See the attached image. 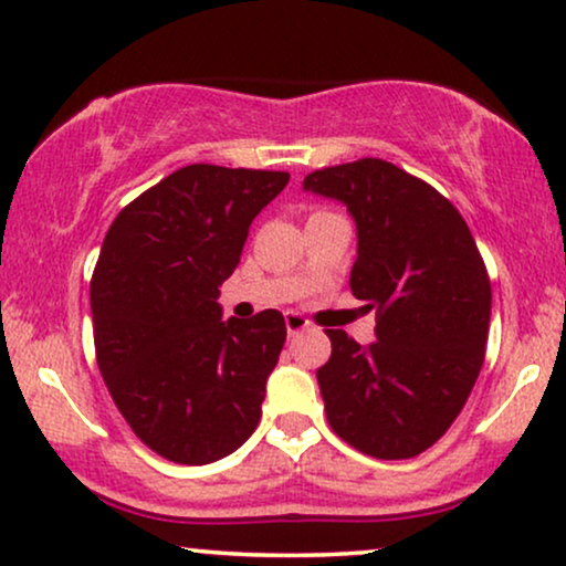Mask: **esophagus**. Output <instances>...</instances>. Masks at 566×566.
Returning <instances> with one entry per match:
<instances>
[{"label": "esophagus", "instance_id": "34e87169", "mask_svg": "<svg viewBox=\"0 0 566 566\" xmlns=\"http://www.w3.org/2000/svg\"><path fill=\"white\" fill-rule=\"evenodd\" d=\"M284 324H287L290 336H297L300 332H305V328H311V321H307L305 316H300V313H295V311L284 313Z\"/></svg>", "mask_w": 566, "mask_h": 566}]
</instances>
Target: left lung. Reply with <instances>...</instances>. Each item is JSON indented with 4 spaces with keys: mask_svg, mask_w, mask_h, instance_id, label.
I'll return each instance as SVG.
<instances>
[{
    "mask_svg": "<svg viewBox=\"0 0 566 566\" xmlns=\"http://www.w3.org/2000/svg\"><path fill=\"white\" fill-rule=\"evenodd\" d=\"M305 190L336 198L357 224L349 290L376 311V342L328 328L318 368L332 431L376 460L433 447L481 374L491 282L462 213L431 185L384 159L311 171Z\"/></svg>",
    "mask_w": 566,
    "mask_h": 566,
    "instance_id": "8db88e82",
    "label": "left lung"
}]
</instances>
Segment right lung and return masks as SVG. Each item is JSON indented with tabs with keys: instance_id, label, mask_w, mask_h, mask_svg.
<instances>
[{
	"instance_id": "add662e5",
	"label": "right lung",
	"mask_w": 566,
	"mask_h": 566,
	"mask_svg": "<svg viewBox=\"0 0 566 566\" xmlns=\"http://www.w3.org/2000/svg\"><path fill=\"white\" fill-rule=\"evenodd\" d=\"M287 171L190 164L127 203L91 276L96 363L133 433L177 464L232 454L261 420L287 326L221 321L219 284Z\"/></svg>"
}]
</instances>
